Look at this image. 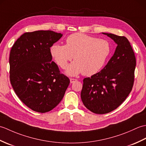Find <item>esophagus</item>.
Segmentation results:
<instances>
[{
  "label": "esophagus",
  "mask_w": 146,
  "mask_h": 146,
  "mask_svg": "<svg viewBox=\"0 0 146 146\" xmlns=\"http://www.w3.org/2000/svg\"><path fill=\"white\" fill-rule=\"evenodd\" d=\"M70 83H74L75 82L77 81V80L75 79V78H70Z\"/></svg>",
  "instance_id": "34e87169"
}]
</instances>
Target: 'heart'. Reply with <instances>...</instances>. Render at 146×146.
Returning a JSON list of instances; mask_svg holds the SVG:
<instances>
[{"label": "heart", "instance_id": "obj_1", "mask_svg": "<svg viewBox=\"0 0 146 146\" xmlns=\"http://www.w3.org/2000/svg\"><path fill=\"white\" fill-rule=\"evenodd\" d=\"M111 52L110 42L83 33H75L66 39V45L54 44L51 54L56 63L64 69L69 61H74L66 70L70 76L82 73L85 76L97 73L104 67Z\"/></svg>", "mask_w": 146, "mask_h": 146}]
</instances>
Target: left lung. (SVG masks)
Segmentation results:
<instances>
[{"label": "left lung", "mask_w": 146, "mask_h": 146, "mask_svg": "<svg viewBox=\"0 0 146 146\" xmlns=\"http://www.w3.org/2000/svg\"><path fill=\"white\" fill-rule=\"evenodd\" d=\"M117 44L115 51L100 72L83 79L81 98L92 112L104 114L122 104L131 93L136 65L134 51L124 36L102 33Z\"/></svg>", "instance_id": "obj_1"}]
</instances>
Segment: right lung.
I'll return each mask as SVG.
<instances>
[{
  "instance_id": "add662e5",
  "label": "right lung",
  "mask_w": 146,
  "mask_h": 146,
  "mask_svg": "<svg viewBox=\"0 0 146 146\" xmlns=\"http://www.w3.org/2000/svg\"><path fill=\"white\" fill-rule=\"evenodd\" d=\"M63 35L52 31L23 34L12 46L9 57L10 80L26 106L45 113L63 99L70 80L52 61L50 48Z\"/></svg>"
}]
</instances>
